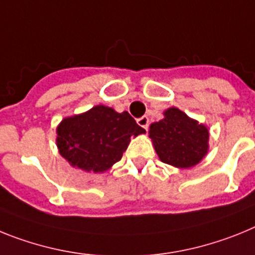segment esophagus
I'll return each mask as SVG.
<instances>
[{
	"instance_id": "esophagus-1",
	"label": "esophagus",
	"mask_w": 255,
	"mask_h": 255,
	"mask_svg": "<svg viewBox=\"0 0 255 255\" xmlns=\"http://www.w3.org/2000/svg\"><path fill=\"white\" fill-rule=\"evenodd\" d=\"M137 125L142 127L143 129H147V127H149V118L147 117H141V118L137 119Z\"/></svg>"
}]
</instances>
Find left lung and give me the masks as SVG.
Here are the masks:
<instances>
[{
  "instance_id": "obj_1",
  "label": "left lung",
  "mask_w": 255,
  "mask_h": 255,
  "mask_svg": "<svg viewBox=\"0 0 255 255\" xmlns=\"http://www.w3.org/2000/svg\"><path fill=\"white\" fill-rule=\"evenodd\" d=\"M164 118L150 125L149 137L159 159L187 169L199 164L209 150V129L178 108L165 110Z\"/></svg>"
}]
</instances>
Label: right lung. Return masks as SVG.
<instances>
[{
  "label": "right lung",
  "instance_id": "right-lung-1",
  "mask_svg": "<svg viewBox=\"0 0 255 255\" xmlns=\"http://www.w3.org/2000/svg\"><path fill=\"white\" fill-rule=\"evenodd\" d=\"M145 133L127 112L96 105L66 117L56 128V146L73 168L104 173L122 159L130 138Z\"/></svg>",
  "mask_w": 255,
  "mask_h": 255
}]
</instances>
